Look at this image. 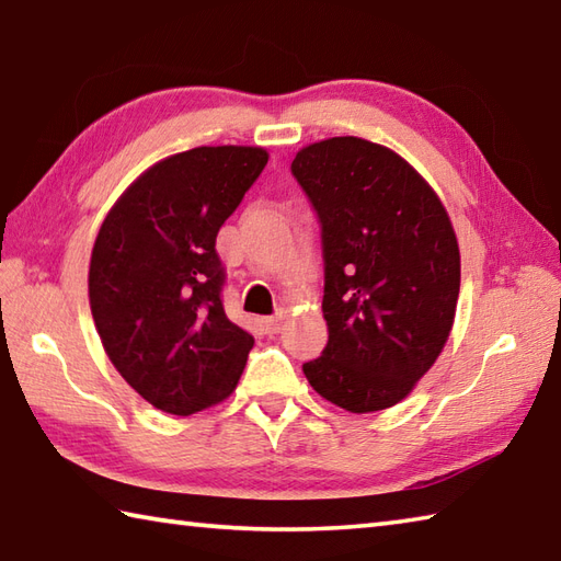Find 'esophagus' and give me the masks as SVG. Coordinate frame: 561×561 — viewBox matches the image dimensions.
Returning a JSON list of instances; mask_svg holds the SVG:
<instances>
[{"label":"esophagus","mask_w":561,"mask_h":561,"mask_svg":"<svg viewBox=\"0 0 561 561\" xmlns=\"http://www.w3.org/2000/svg\"><path fill=\"white\" fill-rule=\"evenodd\" d=\"M282 323H284V313H277V316H270L262 321V325H265L267 333H279L282 331Z\"/></svg>","instance_id":"obj_1"}]
</instances>
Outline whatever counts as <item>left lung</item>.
Segmentation results:
<instances>
[{
    "label": "left lung",
    "mask_w": 561,
    "mask_h": 561,
    "mask_svg": "<svg viewBox=\"0 0 561 561\" xmlns=\"http://www.w3.org/2000/svg\"><path fill=\"white\" fill-rule=\"evenodd\" d=\"M291 174L321 224L328 345L304 365L350 413L411 393L443 353L459 296V248L443 202L397 152L355 136L296 152Z\"/></svg>",
    "instance_id": "8db88e82"
}]
</instances>
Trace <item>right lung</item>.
I'll return each mask as SVG.
<instances>
[{
  "label": "right lung",
  "mask_w": 561,
  "mask_h": 561,
  "mask_svg": "<svg viewBox=\"0 0 561 561\" xmlns=\"http://www.w3.org/2000/svg\"><path fill=\"white\" fill-rule=\"evenodd\" d=\"M265 164L267 150L248 146L178 152L142 172L99 228L96 333L118 375L164 413L230 397L255 345L224 311L216 236Z\"/></svg>",
  "instance_id": "add662e5"
}]
</instances>
